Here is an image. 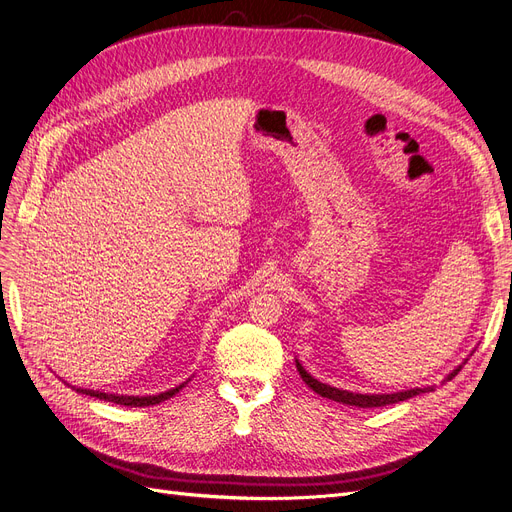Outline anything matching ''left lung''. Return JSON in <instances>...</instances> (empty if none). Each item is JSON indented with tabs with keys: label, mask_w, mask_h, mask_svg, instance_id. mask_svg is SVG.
Segmentation results:
<instances>
[{
	"label": "left lung",
	"mask_w": 512,
	"mask_h": 512,
	"mask_svg": "<svg viewBox=\"0 0 512 512\" xmlns=\"http://www.w3.org/2000/svg\"><path fill=\"white\" fill-rule=\"evenodd\" d=\"M462 367H458L456 371H451L447 380H453L460 373ZM297 371L301 375V380L308 384V388H312L316 394L325 396V399H331L335 403H344V405H352V407H384V405H392V403H399V401H407L415 394H422V392H432V386L428 388H413V390H405V392H394V394H356V392H348V390H339V388H331L327 384H320L318 380L299 365L297 361Z\"/></svg>",
	"instance_id": "1"
}]
</instances>
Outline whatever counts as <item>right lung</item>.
<instances>
[{
    "mask_svg": "<svg viewBox=\"0 0 512 512\" xmlns=\"http://www.w3.org/2000/svg\"><path fill=\"white\" fill-rule=\"evenodd\" d=\"M179 388H173L168 392H162V394H156V396H118V394H105V392H94V390H78V392H84V394H90V396H97V399L101 401H109V403H116V405H124V407H149V405H158L162 401H168L170 396H175Z\"/></svg>",
    "mask_w": 512,
    "mask_h": 512,
    "instance_id": "add662e5",
    "label": "right lung"
}]
</instances>
